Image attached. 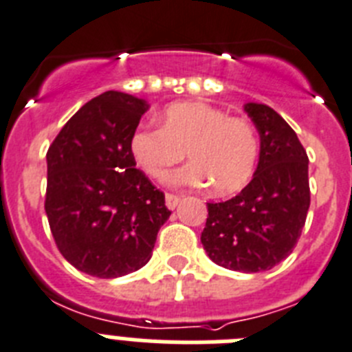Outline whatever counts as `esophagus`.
<instances>
[{"label": "esophagus", "mask_w": 352, "mask_h": 352, "mask_svg": "<svg viewBox=\"0 0 352 352\" xmlns=\"http://www.w3.org/2000/svg\"><path fill=\"white\" fill-rule=\"evenodd\" d=\"M164 201H166L168 209L173 210L180 204V197H177V195H172V193H166V197H164Z\"/></svg>", "instance_id": "34e87169"}]
</instances>
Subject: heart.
Instances as JSON below:
<instances>
[{
	"label": "heart",
	"instance_id": "1",
	"mask_svg": "<svg viewBox=\"0 0 352 352\" xmlns=\"http://www.w3.org/2000/svg\"><path fill=\"white\" fill-rule=\"evenodd\" d=\"M131 152L148 177L163 175L184 159L191 163L166 177L172 186L206 188L218 197L248 184L258 159V138L244 118L206 102H175L163 111L161 127H140L131 136Z\"/></svg>",
	"mask_w": 352,
	"mask_h": 352
}]
</instances>
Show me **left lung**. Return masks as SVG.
Returning a JSON list of instances; mask_svg holds the SVG:
<instances>
[{"label": "left lung", "mask_w": 352, "mask_h": 352, "mask_svg": "<svg viewBox=\"0 0 352 352\" xmlns=\"http://www.w3.org/2000/svg\"><path fill=\"white\" fill-rule=\"evenodd\" d=\"M261 136L258 164L234 198L207 204L201 244L209 258L241 273L273 269L292 253L310 207L308 157L298 134L273 108L244 104Z\"/></svg>", "instance_id": "obj_1"}]
</instances>
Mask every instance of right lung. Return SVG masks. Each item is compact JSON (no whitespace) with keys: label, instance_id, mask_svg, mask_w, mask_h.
I'll return each instance as SVG.
<instances>
[{"label":"right lung","instance_id":"add662e5","mask_svg":"<svg viewBox=\"0 0 352 352\" xmlns=\"http://www.w3.org/2000/svg\"><path fill=\"white\" fill-rule=\"evenodd\" d=\"M146 109V100L104 91L63 125L45 155V214L54 243L90 276L118 278L143 267L172 214L131 152Z\"/></svg>","mask_w":352,"mask_h":352}]
</instances>
